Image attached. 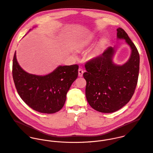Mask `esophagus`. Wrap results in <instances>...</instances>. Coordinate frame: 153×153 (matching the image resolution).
Listing matches in <instances>:
<instances>
[{"label":"esophagus","mask_w":153,"mask_h":153,"mask_svg":"<svg viewBox=\"0 0 153 153\" xmlns=\"http://www.w3.org/2000/svg\"><path fill=\"white\" fill-rule=\"evenodd\" d=\"M78 72H79V77H82L83 74V69H82L81 68H79V70H78Z\"/></svg>","instance_id":"esophagus-1"}]
</instances>
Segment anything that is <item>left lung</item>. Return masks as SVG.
<instances>
[{
    "mask_svg": "<svg viewBox=\"0 0 153 153\" xmlns=\"http://www.w3.org/2000/svg\"><path fill=\"white\" fill-rule=\"evenodd\" d=\"M117 37L125 39L131 49L128 61L122 65L113 61L116 48L108 47L104 53L87 62L86 97L94 110L105 113L115 112L132 98L138 83L140 55L137 48L122 28L117 29Z\"/></svg>",
    "mask_w": 153,
    "mask_h": 153,
    "instance_id": "obj_1",
    "label": "left lung"
}]
</instances>
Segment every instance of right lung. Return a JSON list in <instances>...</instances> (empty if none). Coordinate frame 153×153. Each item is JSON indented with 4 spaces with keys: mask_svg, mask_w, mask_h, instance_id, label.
I'll return each mask as SVG.
<instances>
[{
    "mask_svg": "<svg viewBox=\"0 0 153 153\" xmlns=\"http://www.w3.org/2000/svg\"><path fill=\"white\" fill-rule=\"evenodd\" d=\"M79 65H59L45 76L28 73L19 65L15 52L12 76L21 98L30 108L42 113L52 114L64 106L67 93L78 76Z\"/></svg>",
    "mask_w": 153,
    "mask_h": 153,
    "instance_id": "1",
    "label": "right lung"
}]
</instances>
